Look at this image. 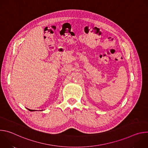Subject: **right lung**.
<instances>
[{
	"instance_id": "1",
	"label": "right lung",
	"mask_w": 148,
	"mask_h": 148,
	"mask_svg": "<svg viewBox=\"0 0 148 148\" xmlns=\"http://www.w3.org/2000/svg\"><path fill=\"white\" fill-rule=\"evenodd\" d=\"M28 110H29L30 111H34V110H30V109H28V108H27Z\"/></svg>"
}]
</instances>
